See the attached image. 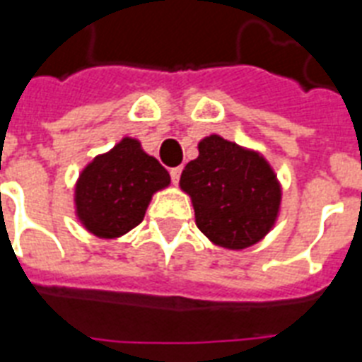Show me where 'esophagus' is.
Listing matches in <instances>:
<instances>
[{"label": "esophagus", "instance_id": "obj_1", "mask_svg": "<svg viewBox=\"0 0 362 362\" xmlns=\"http://www.w3.org/2000/svg\"><path fill=\"white\" fill-rule=\"evenodd\" d=\"M180 175H182V167H173L171 169L173 184H178V180H180Z\"/></svg>", "mask_w": 362, "mask_h": 362}]
</instances>
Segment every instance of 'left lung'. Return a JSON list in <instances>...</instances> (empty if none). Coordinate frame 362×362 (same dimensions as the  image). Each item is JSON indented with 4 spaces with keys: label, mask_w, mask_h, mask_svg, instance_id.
<instances>
[{
    "label": "left lung",
    "mask_w": 362,
    "mask_h": 362,
    "mask_svg": "<svg viewBox=\"0 0 362 362\" xmlns=\"http://www.w3.org/2000/svg\"><path fill=\"white\" fill-rule=\"evenodd\" d=\"M180 189L195 210L199 230L214 245L247 249L275 227L283 187L260 152L211 134L180 176Z\"/></svg>",
    "instance_id": "obj_1"
}]
</instances>
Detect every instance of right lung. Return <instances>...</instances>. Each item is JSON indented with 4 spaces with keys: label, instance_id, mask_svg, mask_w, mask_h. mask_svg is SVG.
<instances>
[{
    "label": "right lung",
    "instance_id": "1",
    "mask_svg": "<svg viewBox=\"0 0 362 362\" xmlns=\"http://www.w3.org/2000/svg\"><path fill=\"white\" fill-rule=\"evenodd\" d=\"M171 176L134 137H122L79 173L74 186L76 217L96 238L115 240L143 221L152 195Z\"/></svg>",
    "mask_w": 362,
    "mask_h": 362
}]
</instances>
